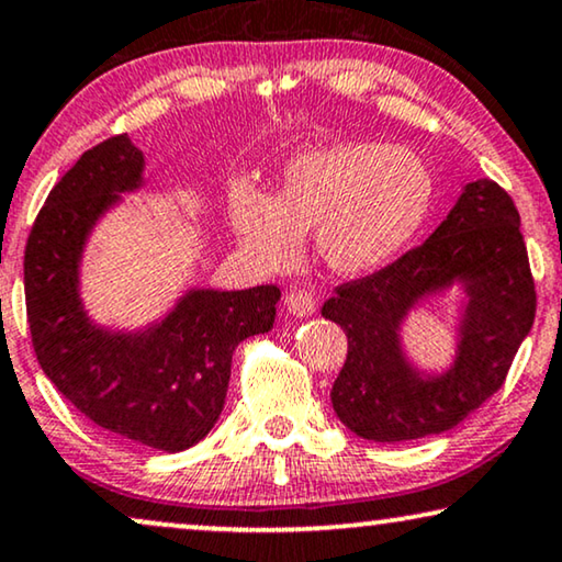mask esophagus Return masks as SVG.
Wrapping results in <instances>:
<instances>
[{
    "instance_id": "esophagus-1",
    "label": "esophagus",
    "mask_w": 562,
    "mask_h": 562,
    "mask_svg": "<svg viewBox=\"0 0 562 562\" xmlns=\"http://www.w3.org/2000/svg\"><path fill=\"white\" fill-rule=\"evenodd\" d=\"M284 305H288V311L292 315H297V318H305V315H313L315 313V295L311 290H290L288 295H284Z\"/></svg>"
}]
</instances>
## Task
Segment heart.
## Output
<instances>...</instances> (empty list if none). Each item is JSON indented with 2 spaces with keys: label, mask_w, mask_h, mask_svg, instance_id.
Instances as JSON below:
<instances>
[{
  "label": "heart",
  "mask_w": 562,
  "mask_h": 562,
  "mask_svg": "<svg viewBox=\"0 0 562 562\" xmlns=\"http://www.w3.org/2000/svg\"><path fill=\"white\" fill-rule=\"evenodd\" d=\"M432 205V176L407 147L336 142L290 157L274 193L236 183L228 195L241 247L265 270H284L300 234L315 232L323 262L367 274L390 262L417 234Z\"/></svg>",
  "instance_id": "b5f03b06"
}]
</instances>
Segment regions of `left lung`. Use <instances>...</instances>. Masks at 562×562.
I'll return each instance as SVG.
<instances>
[{
    "label": "left lung",
    "instance_id": "left-lung-1",
    "mask_svg": "<svg viewBox=\"0 0 562 562\" xmlns=\"http://www.w3.org/2000/svg\"><path fill=\"white\" fill-rule=\"evenodd\" d=\"M453 281L470 297L457 361L446 375L423 378L401 353L398 326L420 299ZM535 307L515 201L488 178L469 183L428 241L384 270L338 284L323 303V318L349 338L330 390L338 420L374 442L456 428L504 384Z\"/></svg>",
    "mask_w": 562,
    "mask_h": 562
}]
</instances>
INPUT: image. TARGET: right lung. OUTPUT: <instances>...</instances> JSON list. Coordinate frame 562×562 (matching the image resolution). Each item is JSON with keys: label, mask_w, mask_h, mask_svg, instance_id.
Returning a JSON list of instances; mask_svg holds the SVG:
<instances>
[{"label": "right lung", "mask_w": 562, "mask_h": 562, "mask_svg": "<svg viewBox=\"0 0 562 562\" xmlns=\"http://www.w3.org/2000/svg\"><path fill=\"white\" fill-rule=\"evenodd\" d=\"M145 157L126 134L86 149L47 195L25 247V303L45 376L93 425L178 453L209 436L224 409L234 349L267 334L278 284L188 290L160 323L116 334L91 323L78 267L101 213L142 186Z\"/></svg>", "instance_id": "right-lung-1"}]
</instances>
